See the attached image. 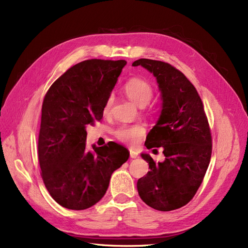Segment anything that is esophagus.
<instances>
[{"mask_svg": "<svg viewBox=\"0 0 248 248\" xmlns=\"http://www.w3.org/2000/svg\"><path fill=\"white\" fill-rule=\"evenodd\" d=\"M130 156H131L132 158H136V157H138V154H137V151H135V150H133V149H130Z\"/></svg>", "mask_w": 248, "mask_h": 248, "instance_id": "1", "label": "esophagus"}]
</instances>
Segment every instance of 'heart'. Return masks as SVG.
Listing matches in <instances>:
<instances>
[{
  "instance_id": "heart-1",
  "label": "heart",
  "mask_w": 248,
  "mask_h": 248,
  "mask_svg": "<svg viewBox=\"0 0 248 248\" xmlns=\"http://www.w3.org/2000/svg\"><path fill=\"white\" fill-rule=\"evenodd\" d=\"M124 92L126 97L132 100L141 108L147 106L154 97V90L151 85L140 78H133L124 86ZM113 99L109 98L104 107V113H109L112 106ZM145 133L144 126L141 124H123L115 130V137L126 144L134 145L138 143Z\"/></svg>"
}]
</instances>
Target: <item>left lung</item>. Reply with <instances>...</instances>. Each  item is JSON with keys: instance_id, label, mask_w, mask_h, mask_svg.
Masks as SVG:
<instances>
[{"instance_id": "left-lung-1", "label": "left lung", "mask_w": 248, "mask_h": 248, "mask_svg": "<svg viewBox=\"0 0 248 248\" xmlns=\"http://www.w3.org/2000/svg\"><path fill=\"white\" fill-rule=\"evenodd\" d=\"M153 73L161 92L162 111L145 146L163 147L164 162L142 154L150 171L137 182L142 201L159 211L186 205L201 186L210 163L212 139L196 87L170 63L140 59L133 62Z\"/></svg>"}]
</instances>
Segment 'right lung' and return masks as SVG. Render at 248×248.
I'll return each instance as SVG.
<instances>
[{
	"label": "right lung",
	"instance_id": "1",
	"mask_svg": "<svg viewBox=\"0 0 248 248\" xmlns=\"http://www.w3.org/2000/svg\"><path fill=\"white\" fill-rule=\"evenodd\" d=\"M126 62L86 60L67 70L46 93L38 157L44 185L55 202L83 210L105 195L112 173L130 156L117 143L85 145L87 124L100 122Z\"/></svg>",
	"mask_w": 248,
	"mask_h": 248
}]
</instances>
